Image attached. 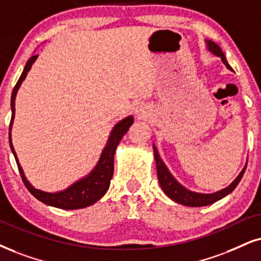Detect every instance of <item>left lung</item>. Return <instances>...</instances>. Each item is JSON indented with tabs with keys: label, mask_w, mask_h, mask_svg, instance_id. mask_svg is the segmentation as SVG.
<instances>
[{
	"label": "left lung",
	"mask_w": 261,
	"mask_h": 261,
	"mask_svg": "<svg viewBox=\"0 0 261 261\" xmlns=\"http://www.w3.org/2000/svg\"><path fill=\"white\" fill-rule=\"evenodd\" d=\"M206 42L207 49L212 53L213 55L218 57L222 59L223 64L226 66L229 70H231L230 65L227 64L225 55L222 51V49L217 43H214L210 39H204ZM153 149H154V158H155V164H156V173H158V179H159L160 187L161 189L164 190V193L166 194L167 196L170 197L171 200H173L174 202L184 204V206H189V207H202V206H208V204H212L217 201L223 199L226 195H229L231 191L235 189L237 187V184L240 183L241 178H242L243 173L246 171V166L243 167V170L241 171L239 176L235 178V180L227 186L224 189L216 191V193L212 194H202V193H196V191H191L189 189H187L186 187H183L178 180L174 178L171 172L169 171V169L166 167V165L163 161V159L160 158L159 151H158L156 147L155 144H153Z\"/></svg>",
	"instance_id": "obj_1"
}]
</instances>
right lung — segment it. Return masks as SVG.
I'll return each mask as SVG.
<instances>
[{"instance_id": "right-lung-1", "label": "right lung", "mask_w": 261, "mask_h": 261, "mask_svg": "<svg viewBox=\"0 0 261 261\" xmlns=\"http://www.w3.org/2000/svg\"><path fill=\"white\" fill-rule=\"evenodd\" d=\"M38 55H32L26 62L24 71L19 78L18 83L15 84L14 89L12 92V100H11V108H12V119L11 125H9V144H11L12 153L14 154L15 161L18 164L19 172L22 178V182H24L25 187L28 188L30 193L34 195L36 199L41 201V202L48 204V206L57 207V208L61 210H79V208H85V207L91 206L95 202H97L105 194L107 193L108 188H110L111 179L113 177V171H114V154L115 149H117L118 144L125 134L127 133L128 127L131 126L134 123V117L133 115H128V117L124 118L123 120H120L119 123L115 124L114 127L112 128L110 137L105 146L103 150L100 155V159H98L96 166L89 172L87 176H84L81 179H78L77 182L71 184L70 187L66 188L64 190L57 191V193H48V191L39 190L37 188H35L31 183L29 182L28 178L25 177L22 167L19 164L18 156L14 150L12 143V124L14 120L15 115V97L18 94L19 88L24 82V79L28 75V72L31 70L34 62L37 60Z\"/></svg>"}]
</instances>
